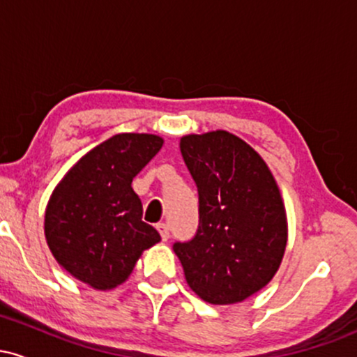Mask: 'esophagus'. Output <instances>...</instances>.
<instances>
[{
  "label": "esophagus",
  "mask_w": 357,
  "mask_h": 357,
  "mask_svg": "<svg viewBox=\"0 0 357 357\" xmlns=\"http://www.w3.org/2000/svg\"><path fill=\"white\" fill-rule=\"evenodd\" d=\"M155 228H158V231L161 233L162 241H166L167 238H169V227H167V223H165V221H162V223L155 225Z\"/></svg>",
  "instance_id": "1"
}]
</instances>
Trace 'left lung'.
I'll return each instance as SVG.
<instances>
[{
	"label": "left lung",
	"mask_w": 357,
	"mask_h": 357,
	"mask_svg": "<svg viewBox=\"0 0 357 357\" xmlns=\"http://www.w3.org/2000/svg\"><path fill=\"white\" fill-rule=\"evenodd\" d=\"M198 188L195 236L174 253L192 292L215 305L235 304L264 289L280 267L287 218L268 166L227 130L179 142Z\"/></svg>",
	"instance_id": "1"
}]
</instances>
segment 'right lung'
Segmentation results:
<instances>
[{
	"mask_svg": "<svg viewBox=\"0 0 357 357\" xmlns=\"http://www.w3.org/2000/svg\"><path fill=\"white\" fill-rule=\"evenodd\" d=\"M162 146L153 134H116L65 174L45 211V236L67 272L93 289L129 277L146 248L161 240L142 221L132 179Z\"/></svg>",
	"mask_w": 357,
	"mask_h": 357,
	"instance_id": "obj_1",
	"label": "right lung"
}]
</instances>
